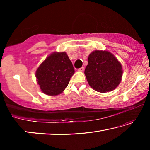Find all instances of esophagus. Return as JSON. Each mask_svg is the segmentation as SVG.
Returning <instances> with one entry per match:
<instances>
[{"label": "esophagus", "mask_w": 150, "mask_h": 150, "mask_svg": "<svg viewBox=\"0 0 150 150\" xmlns=\"http://www.w3.org/2000/svg\"><path fill=\"white\" fill-rule=\"evenodd\" d=\"M78 71H84V67H81L79 69H78Z\"/></svg>", "instance_id": "34e87169"}]
</instances>
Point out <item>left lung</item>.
Masks as SVG:
<instances>
[{
	"label": "left lung",
	"instance_id": "1",
	"mask_svg": "<svg viewBox=\"0 0 150 150\" xmlns=\"http://www.w3.org/2000/svg\"><path fill=\"white\" fill-rule=\"evenodd\" d=\"M85 74L88 84L100 93L111 91L117 87L122 77V65L107 51L96 50L88 57Z\"/></svg>",
	"mask_w": 150,
	"mask_h": 150
}]
</instances>
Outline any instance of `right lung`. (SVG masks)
I'll return each mask as SVG.
<instances>
[{
    "instance_id": "1",
    "label": "right lung",
    "mask_w": 150,
    "mask_h": 150,
    "mask_svg": "<svg viewBox=\"0 0 150 150\" xmlns=\"http://www.w3.org/2000/svg\"><path fill=\"white\" fill-rule=\"evenodd\" d=\"M75 69L66 53H54L36 71L35 77L43 93L57 95L67 87Z\"/></svg>"
}]
</instances>
